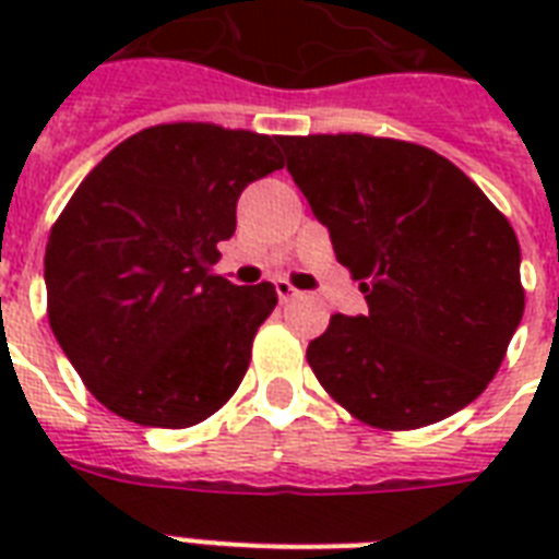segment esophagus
<instances>
[{
    "label": "esophagus",
    "mask_w": 559,
    "mask_h": 559,
    "mask_svg": "<svg viewBox=\"0 0 559 559\" xmlns=\"http://www.w3.org/2000/svg\"><path fill=\"white\" fill-rule=\"evenodd\" d=\"M275 293H278L281 301H293L298 296V289L289 281H275Z\"/></svg>",
    "instance_id": "1"
}]
</instances>
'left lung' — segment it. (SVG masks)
Returning <instances> with one entry per match:
<instances>
[{"label": "left lung", "instance_id": "left-lung-1", "mask_svg": "<svg viewBox=\"0 0 559 559\" xmlns=\"http://www.w3.org/2000/svg\"><path fill=\"white\" fill-rule=\"evenodd\" d=\"M368 313L307 345L316 380L373 429L455 415L502 366L525 310L520 240L473 179L424 144L278 135Z\"/></svg>", "mask_w": 559, "mask_h": 559}]
</instances>
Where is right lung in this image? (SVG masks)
I'll return each mask as SVG.
<instances>
[{
  "mask_svg": "<svg viewBox=\"0 0 559 559\" xmlns=\"http://www.w3.org/2000/svg\"><path fill=\"white\" fill-rule=\"evenodd\" d=\"M281 168L278 135L177 121L130 135L66 202L46 243L48 324L109 412L186 429L235 394L278 296L209 266L240 191Z\"/></svg>",
  "mask_w": 559,
  "mask_h": 559,
  "instance_id": "right-lung-1",
  "label": "right lung"
}]
</instances>
